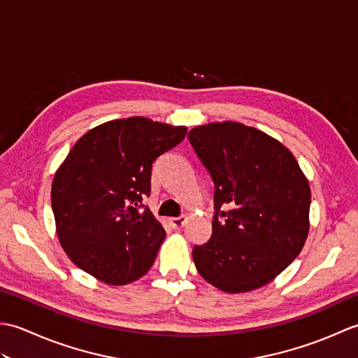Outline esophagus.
I'll list each match as a JSON object with an SVG mask.
<instances>
[{"label":"esophagus","instance_id":"obj_1","mask_svg":"<svg viewBox=\"0 0 358 358\" xmlns=\"http://www.w3.org/2000/svg\"><path fill=\"white\" fill-rule=\"evenodd\" d=\"M171 226L173 229H181V227H185V224L187 223V217L186 215H180V217H175L169 220Z\"/></svg>","mask_w":358,"mask_h":358}]
</instances>
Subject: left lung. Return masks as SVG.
<instances>
[{"label": "left lung", "instance_id": "obj_1", "mask_svg": "<svg viewBox=\"0 0 358 358\" xmlns=\"http://www.w3.org/2000/svg\"><path fill=\"white\" fill-rule=\"evenodd\" d=\"M187 140L214 183L212 235L192 249L196 269L229 294L264 286L305 245L308 180L283 144L241 123L195 127Z\"/></svg>", "mask_w": 358, "mask_h": 358}]
</instances>
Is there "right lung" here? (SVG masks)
Masks as SVG:
<instances>
[{"instance_id": "obj_1", "label": "right lung", "mask_w": 358, "mask_h": 358, "mask_svg": "<svg viewBox=\"0 0 358 358\" xmlns=\"http://www.w3.org/2000/svg\"><path fill=\"white\" fill-rule=\"evenodd\" d=\"M186 127L144 117L94 127L55 173L52 210L66 254L108 285H127L155 262L166 232L148 206L155 159L183 141Z\"/></svg>"}]
</instances>
